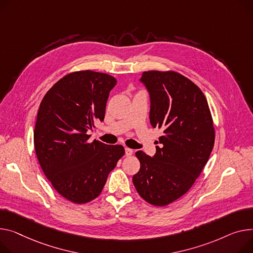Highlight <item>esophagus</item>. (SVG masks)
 <instances>
[{
  "mask_svg": "<svg viewBox=\"0 0 253 253\" xmlns=\"http://www.w3.org/2000/svg\"><path fill=\"white\" fill-rule=\"evenodd\" d=\"M125 155H126L127 157H130V156H132V155H133V150H132L131 148H128V147H126V148H125Z\"/></svg>",
  "mask_w": 253,
  "mask_h": 253,
  "instance_id": "esophagus-1",
  "label": "esophagus"
}]
</instances>
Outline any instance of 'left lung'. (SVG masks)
I'll return each mask as SVG.
<instances>
[{
	"mask_svg": "<svg viewBox=\"0 0 253 253\" xmlns=\"http://www.w3.org/2000/svg\"><path fill=\"white\" fill-rule=\"evenodd\" d=\"M140 81L150 96V124L164 135L154 158L136 151L140 170L132 180L148 204L165 207L186 193L207 165L214 143L213 121L204 92L187 77L151 70Z\"/></svg>",
	"mask_w": 253,
	"mask_h": 253,
	"instance_id": "obj_1",
	"label": "left lung"
}]
</instances>
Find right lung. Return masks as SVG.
<instances>
[{
  "label": "right lung",
  "instance_id": "right-lung-1",
  "mask_svg": "<svg viewBox=\"0 0 253 253\" xmlns=\"http://www.w3.org/2000/svg\"><path fill=\"white\" fill-rule=\"evenodd\" d=\"M116 84L106 73L72 72L56 82L40 105L33 132L39 163L56 191L74 204L96 198L125 154L120 144L88 142L87 131L104 121Z\"/></svg>",
  "mask_w": 253,
  "mask_h": 253
}]
</instances>
